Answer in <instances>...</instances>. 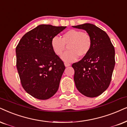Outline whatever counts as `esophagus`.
I'll return each instance as SVG.
<instances>
[{
	"label": "esophagus",
	"mask_w": 127,
	"mask_h": 127,
	"mask_svg": "<svg viewBox=\"0 0 127 127\" xmlns=\"http://www.w3.org/2000/svg\"><path fill=\"white\" fill-rule=\"evenodd\" d=\"M64 65L65 67H68V66H70V65H71V64H70V63H67V62L64 63Z\"/></svg>",
	"instance_id": "obj_1"
}]
</instances>
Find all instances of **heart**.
Here are the masks:
<instances>
[{
  "label": "heart",
  "mask_w": 127,
  "mask_h": 127,
  "mask_svg": "<svg viewBox=\"0 0 127 127\" xmlns=\"http://www.w3.org/2000/svg\"><path fill=\"white\" fill-rule=\"evenodd\" d=\"M51 46L54 53L60 56L67 46L68 51L63 54L62 59L65 62H73L78 56L83 57L87 55L92 47V40L88 33L81 30L71 29L67 31L61 38L55 36L52 39Z\"/></svg>",
  "instance_id": "heart-1"
}]
</instances>
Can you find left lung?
<instances>
[{
  "mask_svg": "<svg viewBox=\"0 0 127 127\" xmlns=\"http://www.w3.org/2000/svg\"><path fill=\"white\" fill-rule=\"evenodd\" d=\"M73 28L86 30L92 40L89 53L72 64L75 86L86 97H97L110 84L115 63L114 47L108 34L93 24L84 23Z\"/></svg>",
  "mask_w": 127,
  "mask_h": 127,
  "instance_id": "1",
  "label": "left lung"
}]
</instances>
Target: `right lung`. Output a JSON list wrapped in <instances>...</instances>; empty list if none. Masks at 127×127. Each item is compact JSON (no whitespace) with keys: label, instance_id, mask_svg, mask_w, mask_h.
<instances>
[{"label":"right lung","instance_id":"obj_1","mask_svg":"<svg viewBox=\"0 0 127 127\" xmlns=\"http://www.w3.org/2000/svg\"><path fill=\"white\" fill-rule=\"evenodd\" d=\"M66 28L40 25L22 37L16 49V67L21 84L28 94L47 99L58 90L65 67L54 53L52 39Z\"/></svg>","mask_w":127,"mask_h":127}]
</instances>
